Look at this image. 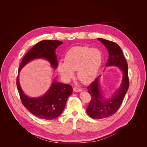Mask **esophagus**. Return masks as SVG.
I'll return each instance as SVG.
<instances>
[{"instance_id":"obj_1","label":"esophagus","mask_w":147,"mask_h":147,"mask_svg":"<svg viewBox=\"0 0 147 147\" xmlns=\"http://www.w3.org/2000/svg\"><path fill=\"white\" fill-rule=\"evenodd\" d=\"M73 90H74V91H75V92H80V91H82V89H80V88H77V87H74V88H73Z\"/></svg>"}]
</instances>
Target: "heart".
Instances as JSON below:
<instances>
[{
  "label": "heart",
  "instance_id": "obj_1",
  "mask_svg": "<svg viewBox=\"0 0 147 147\" xmlns=\"http://www.w3.org/2000/svg\"><path fill=\"white\" fill-rule=\"evenodd\" d=\"M102 52L97 48L86 46L71 48L66 53L65 63L57 66L59 74L69 81L74 77V71L77 70V77L82 83L92 82L99 72L102 62Z\"/></svg>",
  "mask_w": 147,
  "mask_h": 147
}]
</instances>
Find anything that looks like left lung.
<instances>
[{
    "label": "left lung",
    "mask_w": 147,
    "mask_h": 147,
    "mask_svg": "<svg viewBox=\"0 0 147 147\" xmlns=\"http://www.w3.org/2000/svg\"><path fill=\"white\" fill-rule=\"evenodd\" d=\"M104 44L109 51V59L106 66H118L123 72L121 86L110 99H104L97 77L87 87L91 96V101L86 109V112L94 119H102L112 116L119 108L129 85L127 64L124 58L121 48L117 43L103 38H97Z\"/></svg>",
    "instance_id": "1"
}]
</instances>
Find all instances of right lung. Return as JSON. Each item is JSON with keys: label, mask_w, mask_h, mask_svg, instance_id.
Returning a JSON list of instances; mask_svg holds the SVG:
<instances>
[{"label": "right lung", "mask_w": 147, "mask_h": 147, "mask_svg": "<svg viewBox=\"0 0 147 147\" xmlns=\"http://www.w3.org/2000/svg\"><path fill=\"white\" fill-rule=\"evenodd\" d=\"M63 42L59 40H42L37 43L26 53L19 67L21 69L29 61L37 58H45L50 62L53 67H57L56 49ZM18 91L20 94L22 104L35 117L44 119H53L63 112L68 97L72 94V87L68 84H63L54 80L51 86L45 95L31 98L21 90L18 76L16 79Z\"/></svg>", "instance_id": "right-lung-1"}]
</instances>
